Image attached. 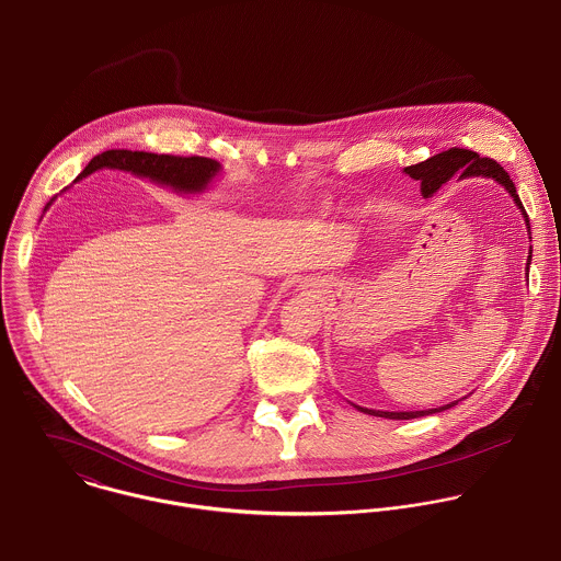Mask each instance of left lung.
I'll return each instance as SVG.
<instances>
[{"label":"left lung","mask_w":561,"mask_h":561,"mask_svg":"<svg viewBox=\"0 0 561 561\" xmlns=\"http://www.w3.org/2000/svg\"><path fill=\"white\" fill-rule=\"evenodd\" d=\"M404 172L420 181L422 183V194L428 198L433 196L446 181H450L457 172H461V179L466 176H488V179H494L499 181L501 185H505V190L512 194V198L516 201L518 209L523 211L525 220H527V229H529V218H527V211L523 207V201L516 192V185L514 181L510 179V174L505 172V168L501 163H496L494 159L490 157H481L479 152L474 150H466V148H450V150H444L422 163H415V165H409L404 168ZM531 233V231H529ZM531 253L534 249H529V260H527V271H529V264H531ZM457 402H450L446 407H439V409H428V411H404V413H389V411H371V409H363V407H356L358 411L367 413V415H374V417H387V420H415V417H424V415H433V413H442L450 407H455Z\"/></svg>","instance_id":"left-lung-1"}]
</instances>
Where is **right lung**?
<instances>
[{"mask_svg":"<svg viewBox=\"0 0 561 561\" xmlns=\"http://www.w3.org/2000/svg\"><path fill=\"white\" fill-rule=\"evenodd\" d=\"M102 168L126 170L137 176H146L154 183L168 185L174 192H183V194L203 192L207 187V183L220 172V163L214 159H207V157L154 154V152H144V150H135V152L133 150H106L102 154H95L87 163V168L80 172L78 179H82L95 170H102ZM49 203H47V207H49Z\"/></svg>","mask_w":561,"mask_h":561,"instance_id":"right-lung-1","label":"right lung"}]
</instances>
